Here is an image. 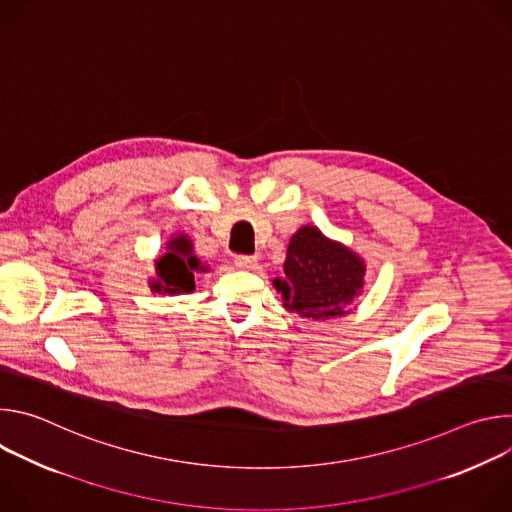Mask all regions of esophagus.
Segmentation results:
<instances>
[{
    "instance_id": "1",
    "label": "esophagus",
    "mask_w": 512,
    "mask_h": 512,
    "mask_svg": "<svg viewBox=\"0 0 512 512\" xmlns=\"http://www.w3.org/2000/svg\"><path fill=\"white\" fill-rule=\"evenodd\" d=\"M235 267L237 269H257V259L255 257H247V255L235 257Z\"/></svg>"
}]
</instances>
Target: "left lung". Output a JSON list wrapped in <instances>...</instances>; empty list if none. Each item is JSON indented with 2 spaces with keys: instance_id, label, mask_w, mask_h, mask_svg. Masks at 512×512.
<instances>
[{
  "instance_id": "left-lung-1",
  "label": "left lung",
  "mask_w": 512,
  "mask_h": 512,
  "mask_svg": "<svg viewBox=\"0 0 512 512\" xmlns=\"http://www.w3.org/2000/svg\"><path fill=\"white\" fill-rule=\"evenodd\" d=\"M367 263L318 227L304 225L289 239L283 277L273 279L283 308L310 320L344 318L364 291Z\"/></svg>"
}]
</instances>
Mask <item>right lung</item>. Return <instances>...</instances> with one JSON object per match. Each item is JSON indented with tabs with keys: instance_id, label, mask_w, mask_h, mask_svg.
<instances>
[{
	"instance_id": "right-lung-1",
	"label": "right lung",
	"mask_w": 512,
	"mask_h": 512,
	"mask_svg": "<svg viewBox=\"0 0 512 512\" xmlns=\"http://www.w3.org/2000/svg\"><path fill=\"white\" fill-rule=\"evenodd\" d=\"M208 271L210 267L196 257L192 239L180 231L164 243V255L156 261V277L150 279V289L164 296L190 294L196 287L194 275Z\"/></svg>"
}]
</instances>
